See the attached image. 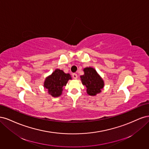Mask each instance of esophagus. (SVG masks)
Returning a JSON list of instances; mask_svg holds the SVG:
<instances>
[{
  "mask_svg": "<svg viewBox=\"0 0 149 149\" xmlns=\"http://www.w3.org/2000/svg\"><path fill=\"white\" fill-rule=\"evenodd\" d=\"M72 76H73V78L74 79H75L78 78V75H77V74L73 73V75H72Z\"/></svg>",
  "mask_w": 149,
  "mask_h": 149,
  "instance_id": "esophagus-1",
  "label": "esophagus"
}]
</instances>
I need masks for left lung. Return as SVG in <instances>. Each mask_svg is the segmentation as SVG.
<instances>
[{"instance_id":"obj_1","label":"left lung","mask_w":149,"mask_h":149,"mask_svg":"<svg viewBox=\"0 0 149 149\" xmlns=\"http://www.w3.org/2000/svg\"><path fill=\"white\" fill-rule=\"evenodd\" d=\"M83 71L84 74L80 76V78L82 84L86 88L88 94L96 96L100 93L104 86V82L101 76L93 67L84 68Z\"/></svg>"}]
</instances>
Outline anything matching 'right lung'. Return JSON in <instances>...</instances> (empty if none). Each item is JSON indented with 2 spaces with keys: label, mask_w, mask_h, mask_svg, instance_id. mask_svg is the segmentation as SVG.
<instances>
[{
  "label": "right lung",
  "mask_w": 149,
  "mask_h": 149,
  "mask_svg": "<svg viewBox=\"0 0 149 149\" xmlns=\"http://www.w3.org/2000/svg\"><path fill=\"white\" fill-rule=\"evenodd\" d=\"M72 79L71 75L60 69H56L45 79L43 87L48 90V93L54 97L60 96L63 91V87L68 81Z\"/></svg>",
  "instance_id": "right-lung-1"
}]
</instances>
